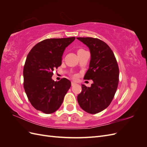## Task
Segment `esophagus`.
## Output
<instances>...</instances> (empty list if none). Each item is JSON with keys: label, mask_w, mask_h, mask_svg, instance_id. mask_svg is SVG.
Here are the masks:
<instances>
[{"label": "esophagus", "mask_w": 147, "mask_h": 147, "mask_svg": "<svg viewBox=\"0 0 147 147\" xmlns=\"http://www.w3.org/2000/svg\"><path fill=\"white\" fill-rule=\"evenodd\" d=\"M75 84H76V83H75V82H71V85H72V86H73L75 85Z\"/></svg>", "instance_id": "34e87169"}]
</instances>
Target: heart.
Masks as SVG:
<instances>
[{"instance_id": "obj_1", "label": "heart", "mask_w": 147, "mask_h": 147, "mask_svg": "<svg viewBox=\"0 0 147 147\" xmlns=\"http://www.w3.org/2000/svg\"><path fill=\"white\" fill-rule=\"evenodd\" d=\"M84 51V50H83V49H80V50H78V53H81V52H82V51ZM73 78H76V75H73Z\"/></svg>"}]
</instances>
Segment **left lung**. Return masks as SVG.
<instances>
[{
    "label": "left lung",
    "instance_id": "obj_1",
    "mask_svg": "<svg viewBox=\"0 0 147 147\" xmlns=\"http://www.w3.org/2000/svg\"><path fill=\"white\" fill-rule=\"evenodd\" d=\"M90 48V67L84 77L92 80L91 87L82 84V91L77 100L86 112L96 114L104 110L112 102L119 82V67L114 53L101 40L92 37H77Z\"/></svg>",
    "mask_w": 147,
    "mask_h": 147
}]
</instances>
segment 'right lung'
<instances>
[{
    "label": "right lung",
    "instance_id": "add662e5",
    "mask_svg": "<svg viewBox=\"0 0 147 147\" xmlns=\"http://www.w3.org/2000/svg\"><path fill=\"white\" fill-rule=\"evenodd\" d=\"M75 37L48 38L37 43L29 51L23 69L24 89L34 107L46 114L54 113L63 103L71 86L65 78L53 80V71L61 65L65 48Z\"/></svg>",
    "mask_w": 147,
    "mask_h": 147
}]
</instances>
